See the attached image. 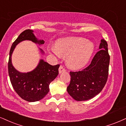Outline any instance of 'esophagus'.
Here are the masks:
<instances>
[{
  "label": "esophagus",
  "mask_w": 126,
  "mask_h": 126,
  "mask_svg": "<svg viewBox=\"0 0 126 126\" xmlns=\"http://www.w3.org/2000/svg\"><path fill=\"white\" fill-rule=\"evenodd\" d=\"M66 71V69H65L63 65H61L59 68V72L60 73H62L63 72H65Z\"/></svg>",
  "instance_id": "1"
}]
</instances>
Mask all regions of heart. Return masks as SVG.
<instances>
[{
	"mask_svg": "<svg viewBox=\"0 0 126 126\" xmlns=\"http://www.w3.org/2000/svg\"><path fill=\"white\" fill-rule=\"evenodd\" d=\"M51 51L58 57H67L68 65L73 69H79L89 61L94 49L92 43L83 38H66L60 40Z\"/></svg>",
	"mask_w": 126,
	"mask_h": 126,
	"instance_id": "b5f03b06",
	"label": "heart"
}]
</instances>
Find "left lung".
<instances>
[{"label":"left lung","instance_id":"1","mask_svg":"<svg viewBox=\"0 0 126 126\" xmlns=\"http://www.w3.org/2000/svg\"><path fill=\"white\" fill-rule=\"evenodd\" d=\"M100 51L94 55L91 63L82 71L70 72L71 81L67 91L77 101L91 99L98 94L106 85L109 75L110 55L108 43L101 40Z\"/></svg>","mask_w":126,"mask_h":126}]
</instances>
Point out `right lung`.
Wrapping results in <instances>:
<instances>
[{
    "instance_id": "add662e5",
    "label": "right lung",
    "mask_w": 126,
    "mask_h": 126,
    "mask_svg": "<svg viewBox=\"0 0 126 126\" xmlns=\"http://www.w3.org/2000/svg\"><path fill=\"white\" fill-rule=\"evenodd\" d=\"M30 29L24 30L12 44L9 53L8 72L13 89L18 95L28 102L41 100L48 93L49 85L58 75L60 64L51 65L40 60L35 69L27 73H21L12 65V54L16 46L24 40H30L39 44H44V40H38ZM41 52H44L41 49Z\"/></svg>"
}]
</instances>
